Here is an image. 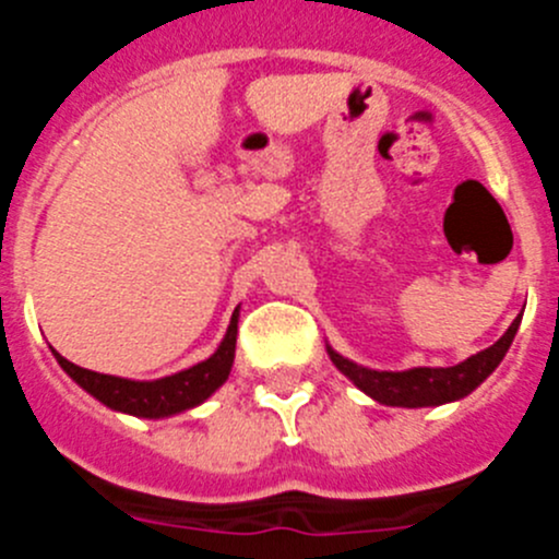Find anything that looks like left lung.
<instances>
[{
  "instance_id": "left-lung-1",
  "label": "left lung",
  "mask_w": 559,
  "mask_h": 559,
  "mask_svg": "<svg viewBox=\"0 0 559 559\" xmlns=\"http://www.w3.org/2000/svg\"><path fill=\"white\" fill-rule=\"evenodd\" d=\"M521 316L507 328V333L481 353L471 358L459 360L453 367H408V369H374L364 367L358 360L347 355L335 353L328 344V355L341 374H347L355 386L383 406L397 408H426V406H445L453 400L467 397L476 392L484 380L496 372V367L503 360L507 349L512 347L518 328H521Z\"/></svg>"
}]
</instances>
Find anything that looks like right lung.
<instances>
[{
  "label": "right lung",
  "mask_w": 559,
  "mask_h": 559,
  "mask_svg": "<svg viewBox=\"0 0 559 559\" xmlns=\"http://www.w3.org/2000/svg\"><path fill=\"white\" fill-rule=\"evenodd\" d=\"M237 319H240V305L231 310L226 333L221 335L218 347L212 349L206 358L195 360L190 367L156 374V378H128V374L95 372V369L72 364L58 349H52V355H56L63 372L75 380L83 392L100 400L103 406H108L111 412L131 414V417L142 419H165L201 406L204 400H210L212 394L224 386L231 372V364H235Z\"/></svg>",
  "instance_id": "add662e5"
}]
</instances>
